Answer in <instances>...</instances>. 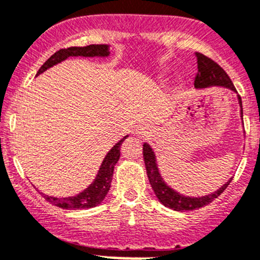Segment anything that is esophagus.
I'll use <instances>...</instances> for the list:
<instances>
[{
  "mask_svg": "<svg viewBox=\"0 0 260 260\" xmlns=\"http://www.w3.org/2000/svg\"><path fill=\"white\" fill-rule=\"evenodd\" d=\"M149 133V128L144 127V125H139L136 129V135L139 136V137H147Z\"/></svg>",
  "mask_w": 260,
  "mask_h": 260,
  "instance_id": "obj_1",
  "label": "esophagus"
}]
</instances>
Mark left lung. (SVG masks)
Returning a JSON list of instances; mask_svg holds the SVG:
<instances>
[{"mask_svg": "<svg viewBox=\"0 0 260 260\" xmlns=\"http://www.w3.org/2000/svg\"><path fill=\"white\" fill-rule=\"evenodd\" d=\"M197 62H198V73H197L194 80V86L197 88H204V87L209 86H223L226 87V88H231L232 91H236L233 82L231 81L225 71L217 62H214L212 58H209L203 53H197ZM238 100L240 103V114L243 117L242 98H240V95H238ZM143 158L144 163H146L147 176H148L149 183H151L155 196L159 199L160 203L174 210H193L202 208V207L212 203L215 198L222 194L229 185V183H231V180H229L219 190L214 192L213 194L201 197V198H190V197L180 196L177 192H174L173 189H171L166 184L165 180L162 179L159 172H158L157 163H155L154 153L147 143L143 144Z\"/></svg>", "mask_w": 260, "mask_h": 260, "instance_id": "1", "label": "left lung"}]
</instances>
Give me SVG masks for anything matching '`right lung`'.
<instances>
[{"label":"right lung","mask_w":260,"mask_h":260,"mask_svg":"<svg viewBox=\"0 0 260 260\" xmlns=\"http://www.w3.org/2000/svg\"><path fill=\"white\" fill-rule=\"evenodd\" d=\"M109 54L108 46L107 45H89L84 46V47H68V48H61L59 51H57L56 53H53L47 61L45 62L41 68L38 70L37 76L41 75L42 72H45L47 68L52 67V66L59 63L63 59L68 58L71 56H83V57H106ZM125 137L121 139L111 151L108 152V154L106 155L105 160H103L102 166H101L100 172L97 174V178L86 190L80 193L78 196L75 197H68V198H53V197L45 196V199L47 202H50L53 206L59 207V208L63 209H82V208H93V207L98 206L101 202L105 199V197L107 196L109 188H111V182L112 177H113V169L116 163L118 162L119 155V147L123 143Z\"/></svg>","instance_id":"1"}]
</instances>
